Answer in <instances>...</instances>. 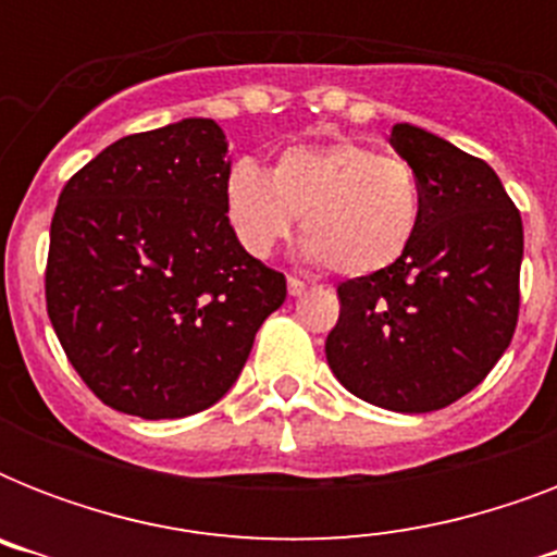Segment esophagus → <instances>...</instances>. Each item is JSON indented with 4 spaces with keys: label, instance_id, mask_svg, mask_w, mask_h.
I'll return each instance as SVG.
<instances>
[{
    "label": "esophagus",
    "instance_id": "esophagus-1",
    "mask_svg": "<svg viewBox=\"0 0 557 557\" xmlns=\"http://www.w3.org/2000/svg\"><path fill=\"white\" fill-rule=\"evenodd\" d=\"M286 283H288V295H292V297H300L306 292V283L297 277V274H288Z\"/></svg>",
    "mask_w": 557,
    "mask_h": 557
}]
</instances>
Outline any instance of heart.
<instances>
[{
	"label": "heart",
	"mask_w": 557,
	"mask_h": 557,
	"mask_svg": "<svg viewBox=\"0 0 557 557\" xmlns=\"http://www.w3.org/2000/svg\"><path fill=\"white\" fill-rule=\"evenodd\" d=\"M225 216L251 257H269L304 216L309 257L344 277H367L413 245L422 187L410 161L364 144L292 147L269 176L251 159L227 170Z\"/></svg>",
	"instance_id": "1"
}]
</instances>
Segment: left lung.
I'll return each mask as SVG.
<instances>
[{
  "mask_svg": "<svg viewBox=\"0 0 557 557\" xmlns=\"http://www.w3.org/2000/svg\"><path fill=\"white\" fill-rule=\"evenodd\" d=\"M389 144L419 176L422 222L401 260L338 283L326 361L352 396L431 413L471 393L509 349L523 222L483 159L410 124L393 126Z\"/></svg>",
  "mask_w": 557,
  "mask_h": 557,
  "instance_id": "8db88e82",
  "label": "left lung"
}]
</instances>
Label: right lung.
<instances>
[{
	"mask_svg": "<svg viewBox=\"0 0 557 557\" xmlns=\"http://www.w3.org/2000/svg\"><path fill=\"white\" fill-rule=\"evenodd\" d=\"M216 121L126 135L65 182L46 309L95 396L141 419L208 410L239 379L286 277L253 260L225 216Z\"/></svg>",
	"mask_w": 557,
	"mask_h": 557,
	"instance_id": "obj_1",
	"label": "right lung"
}]
</instances>
